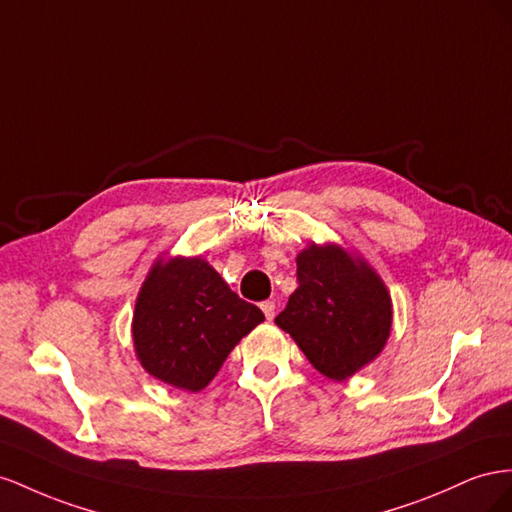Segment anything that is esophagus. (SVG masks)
Masks as SVG:
<instances>
[{
  "label": "esophagus",
  "mask_w": 512,
  "mask_h": 512,
  "mask_svg": "<svg viewBox=\"0 0 512 512\" xmlns=\"http://www.w3.org/2000/svg\"><path fill=\"white\" fill-rule=\"evenodd\" d=\"M261 311H264V315H266V319H268V321H272V319H274V315H276V304H274L272 300L261 302Z\"/></svg>",
  "instance_id": "obj_1"
}]
</instances>
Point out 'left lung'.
Returning a JSON list of instances; mask_svg holds the SVG:
<instances>
[{
	"mask_svg": "<svg viewBox=\"0 0 512 512\" xmlns=\"http://www.w3.org/2000/svg\"><path fill=\"white\" fill-rule=\"evenodd\" d=\"M296 266L298 289L274 324L321 375L345 382L384 352L392 330L390 291L367 259L334 242H309Z\"/></svg>",
	"mask_w": 512,
	"mask_h": 512,
	"instance_id": "8db88e82",
	"label": "left lung"
}]
</instances>
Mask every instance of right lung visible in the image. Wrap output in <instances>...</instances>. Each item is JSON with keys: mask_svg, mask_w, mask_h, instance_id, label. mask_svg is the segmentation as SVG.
Segmentation results:
<instances>
[{"mask_svg": "<svg viewBox=\"0 0 512 512\" xmlns=\"http://www.w3.org/2000/svg\"><path fill=\"white\" fill-rule=\"evenodd\" d=\"M261 321L264 313L231 291L201 255H160L139 289L130 328L145 373L199 392Z\"/></svg>", "mask_w": 512, "mask_h": 512, "instance_id": "obj_1", "label": "right lung"}]
</instances>
